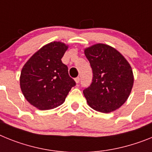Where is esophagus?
Masks as SVG:
<instances>
[{
  "mask_svg": "<svg viewBox=\"0 0 152 152\" xmlns=\"http://www.w3.org/2000/svg\"><path fill=\"white\" fill-rule=\"evenodd\" d=\"M75 82H76V83H80V77L75 78Z\"/></svg>",
  "mask_w": 152,
  "mask_h": 152,
  "instance_id": "34e87169",
  "label": "esophagus"
}]
</instances>
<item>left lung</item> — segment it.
<instances>
[{
	"instance_id": "left-lung-1",
	"label": "left lung",
	"mask_w": 152,
	"mask_h": 152,
	"mask_svg": "<svg viewBox=\"0 0 152 152\" xmlns=\"http://www.w3.org/2000/svg\"><path fill=\"white\" fill-rule=\"evenodd\" d=\"M84 53L93 73L92 83L83 90L87 103L100 113L118 109L128 99L132 89L134 76L131 66L109 45H92Z\"/></svg>"
}]
</instances>
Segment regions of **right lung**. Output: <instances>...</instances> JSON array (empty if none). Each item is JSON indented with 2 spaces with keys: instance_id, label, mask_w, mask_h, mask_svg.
<instances>
[{
  "instance_id": "obj_1",
  "label": "right lung",
  "mask_w": 152,
  "mask_h": 152,
  "mask_svg": "<svg viewBox=\"0 0 152 152\" xmlns=\"http://www.w3.org/2000/svg\"><path fill=\"white\" fill-rule=\"evenodd\" d=\"M67 49L62 42H51L35 53L22 68L21 91L29 103L39 110L60 106L76 86L61 60Z\"/></svg>"
}]
</instances>
